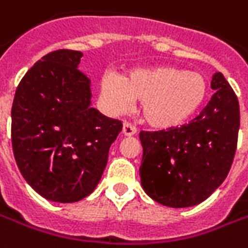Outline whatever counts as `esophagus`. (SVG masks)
I'll return each instance as SVG.
<instances>
[{"mask_svg": "<svg viewBox=\"0 0 248 248\" xmlns=\"http://www.w3.org/2000/svg\"><path fill=\"white\" fill-rule=\"evenodd\" d=\"M136 127L133 126L132 124H129V122H124V129H122V133H124V136H134L136 134Z\"/></svg>", "mask_w": 248, "mask_h": 248, "instance_id": "1", "label": "esophagus"}]
</instances>
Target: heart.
<instances>
[{"mask_svg":"<svg viewBox=\"0 0 248 248\" xmlns=\"http://www.w3.org/2000/svg\"><path fill=\"white\" fill-rule=\"evenodd\" d=\"M207 85L199 73L178 67L159 65L136 70L119 78L107 74L101 79V96L114 112L141 101V115L155 129L184 124L201 107Z\"/></svg>","mask_w":248,"mask_h":248,"instance_id":"b5f03b06","label":"heart"}]
</instances>
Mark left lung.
Listing matches in <instances>:
<instances>
[{
  "label": "left lung",
  "instance_id": "obj_1",
  "mask_svg": "<svg viewBox=\"0 0 248 248\" xmlns=\"http://www.w3.org/2000/svg\"><path fill=\"white\" fill-rule=\"evenodd\" d=\"M211 89V100L188 124L140 133L141 185L163 206L199 204L231 170L240 126L239 101L221 73L213 75Z\"/></svg>",
  "mask_w": 248,
  "mask_h": 248
}]
</instances>
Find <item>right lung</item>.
I'll use <instances>...</instances> for the list:
<instances>
[{
    "label": "right lung",
    "instance_id": "right-lung-1",
    "mask_svg": "<svg viewBox=\"0 0 248 248\" xmlns=\"http://www.w3.org/2000/svg\"><path fill=\"white\" fill-rule=\"evenodd\" d=\"M82 52L45 55L19 83L12 104V148L31 188L57 203L89 196L122 130L92 104L90 81L78 70Z\"/></svg>",
    "mask_w": 248,
    "mask_h": 248
}]
</instances>
